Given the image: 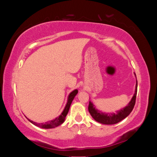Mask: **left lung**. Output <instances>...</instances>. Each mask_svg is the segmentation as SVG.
Wrapping results in <instances>:
<instances>
[{"label":"left lung","mask_w":157,"mask_h":157,"mask_svg":"<svg viewBox=\"0 0 157 157\" xmlns=\"http://www.w3.org/2000/svg\"><path fill=\"white\" fill-rule=\"evenodd\" d=\"M135 77L136 78V74ZM137 79L136 82V87H135L134 94L133 95L131 100L129 101L128 105L125 107L122 108L121 109L118 110L116 113H105L102 112V111L98 110L95 108L91 101H89V111L91 116L93 117L95 121L98 123L104 124H114L119 123L121 121H123L126 117L128 116L130 113L132 112L135 105L136 102V98L137 94Z\"/></svg>","instance_id":"obj_1"}]
</instances>
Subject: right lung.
Returning a JSON list of instances; mask_svg holds the SVG:
<instances>
[{"label":"right lung","mask_w":157,"mask_h":157,"mask_svg":"<svg viewBox=\"0 0 157 157\" xmlns=\"http://www.w3.org/2000/svg\"><path fill=\"white\" fill-rule=\"evenodd\" d=\"M78 90L75 89V90H73L72 92H71L70 94H69L68 98H67V102H66L65 107H64V109H63V110L62 112V113H61L59 116H57V118L53 119V120L47 121L45 123H35V122L31 121L30 119L28 118L27 117H26V118H28V120L30 121L31 123H33V124H34V125L36 127H40V128H42V129L55 128V127H57L59 125H60V124H62L63 122H64L66 116L68 113V111H69V109H70L71 103H72L73 99L76 96V95L78 94Z\"/></svg>","instance_id":"1"}]
</instances>
